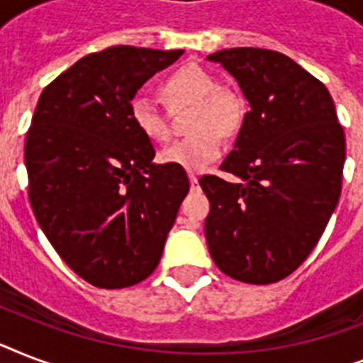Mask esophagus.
I'll return each mask as SVG.
<instances>
[{"label": "esophagus", "instance_id": "34e87169", "mask_svg": "<svg viewBox=\"0 0 363 363\" xmlns=\"http://www.w3.org/2000/svg\"><path fill=\"white\" fill-rule=\"evenodd\" d=\"M190 184H192V188H198V177L194 175V173H190Z\"/></svg>", "mask_w": 363, "mask_h": 363}]
</instances>
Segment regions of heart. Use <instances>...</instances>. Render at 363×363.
<instances>
[{
  "instance_id": "heart-1",
  "label": "heart",
  "mask_w": 363,
  "mask_h": 363,
  "mask_svg": "<svg viewBox=\"0 0 363 363\" xmlns=\"http://www.w3.org/2000/svg\"><path fill=\"white\" fill-rule=\"evenodd\" d=\"M160 94L169 107L194 104L190 130L192 135L175 141L162 150L164 164L186 171H201L222 152V135H232L242 122V105L238 94L218 86L215 77L198 65H182L165 77ZM131 122L143 137L152 143L169 139V124L164 109L145 96H137L130 105Z\"/></svg>"
}]
</instances>
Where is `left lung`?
I'll use <instances>...</instances> for the list:
<instances>
[{
  "label": "left lung",
  "mask_w": 363,
  "mask_h": 363,
  "mask_svg": "<svg viewBox=\"0 0 363 363\" xmlns=\"http://www.w3.org/2000/svg\"><path fill=\"white\" fill-rule=\"evenodd\" d=\"M239 82L250 111L220 165L233 184L203 175L209 252L222 273L271 284L303 264L341 196L345 131L328 88L292 58L267 48L207 56Z\"/></svg>",
  "instance_id": "left-lung-1"
}]
</instances>
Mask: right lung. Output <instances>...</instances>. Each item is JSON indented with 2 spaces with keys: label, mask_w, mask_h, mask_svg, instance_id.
Returning <instances> with one entry per match:
<instances>
[{
  "label": "right lung",
  "mask_w": 363,
  "mask_h": 363,
  "mask_svg": "<svg viewBox=\"0 0 363 363\" xmlns=\"http://www.w3.org/2000/svg\"><path fill=\"white\" fill-rule=\"evenodd\" d=\"M182 50L128 45L92 52L45 90L26 133L28 198L60 258L98 288L145 281L190 182L152 164L154 147L131 122L135 92Z\"/></svg>",
  "instance_id": "obj_1"
}]
</instances>
